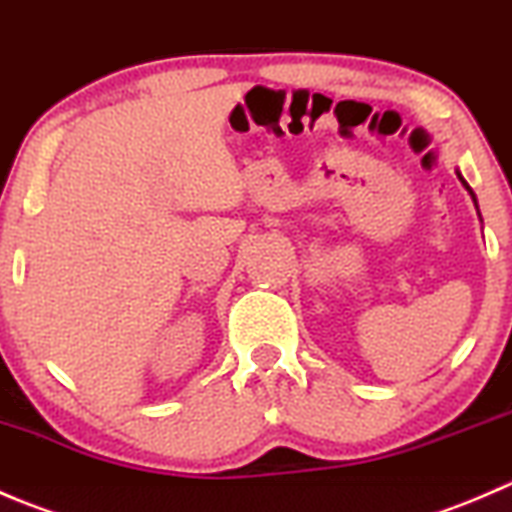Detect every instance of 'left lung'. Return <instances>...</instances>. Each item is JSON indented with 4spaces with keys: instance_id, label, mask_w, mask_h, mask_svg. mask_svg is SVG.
I'll return each mask as SVG.
<instances>
[{
    "instance_id": "obj_1",
    "label": "left lung",
    "mask_w": 512,
    "mask_h": 512,
    "mask_svg": "<svg viewBox=\"0 0 512 512\" xmlns=\"http://www.w3.org/2000/svg\"><path fill=\"white\" fill-rule=\"evenodd\" d=\"M460 181H463V176H460ZM463 184H465V181H463ZM465 189H468V191H470V186H468V184H465ZM470 194H473V191H470ZM473 199H475V196H473Z\"/></svg>"
}]
</instances>
